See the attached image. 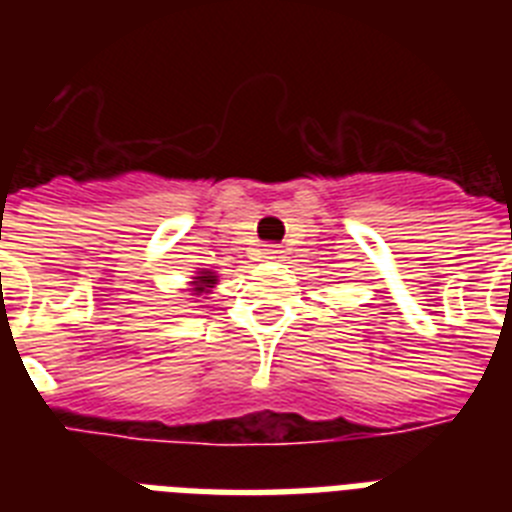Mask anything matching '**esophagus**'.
Instances as JSON below:
<instances>
[{
  "label": "esophagus",
  "mask_w": 512,
  "mask_h": 512,
  "mask_svg": "<svg viewBox=\"0 0 512 512\" xmlns=\"http://www.w3.org/2000/svg\"><path fill=\"white\" fill-rule=\"evenodd\" d=\"M281 249L279 247H263L260 249V260H279Z\"/></svg>",
  "instance_id": "obj_1"
}]
</instances>
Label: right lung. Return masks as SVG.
<instances>
[{
	"mask_svg": "<svg viewBox=\"0 0 512 512\" xmlns=\"http://www.w3.org/2000/svg\"><path fill=\"white\" fill-rule=\"evenodd\" d=\"M217 284V276L212 271H199L196 276H193L191 287H193V295H204V292H209V289L215 287Z\"/></svg>",
	"mask_w": 512,
	"mask_h": 512,
	"instance_id": "add662e5",
	"label": "right lung"
}]
</instances>
